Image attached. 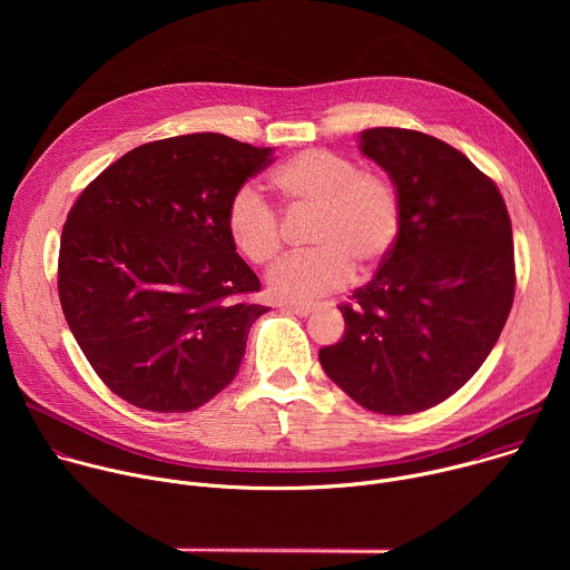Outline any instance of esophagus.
I'll use <instances>...</instances> for the list:
<instances>
[{
  "mask_svg": "<svg viewBox=\"0 0 570 570\" xmlns=\"http://www.w3.org/2000/svg\"><path fill=\"white\" fill-rule=\"evenodd\" d=\"M279 308L286 311V313H293V315H308L313 311L311 304H291V302L279 304Z\"/></svg>",
  "mask_w": 570,
  "mask_h": 570,
  "instance_id": "esophagus-1",
  "label": "esophagus"
}]
</instances>
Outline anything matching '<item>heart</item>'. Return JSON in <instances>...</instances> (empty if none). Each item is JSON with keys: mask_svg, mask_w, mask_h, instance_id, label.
I'll return each instance as SVG.
<instances>
[{"mask_svg": "<svg viewBox=\"0 0 570 570\" xmlns=\"http://www.w3.org/2000/svg\"><path fill=\"white\" fill-rule=\"evenodd\" d=\"M271 185L291 207L315 209L308 243L315 248L282 259L268 288L284 302H311L347 286L354 266L376 271L394 250L403 227L396 185L379 171L324 148H304L271 171ZM234 248L257 266L271 264L284 243L282 218L253 187H238L225 207Z\"/></svg>", "mask_w": 570, "mask_h": 570, "instance_id": "b5f03b06", "label": "heart"}]
</instances>
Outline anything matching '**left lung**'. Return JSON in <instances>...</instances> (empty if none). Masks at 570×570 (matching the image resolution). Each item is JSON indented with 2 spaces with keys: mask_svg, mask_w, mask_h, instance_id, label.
I'll return each mask as SVG.
<instances>
[{
  "mask_svg": "<svg viewBox=\"0 0 570 570\" xmlns=\"http://www.w3.org/2000/svg\"><path fill=\"white\" fill-rule=\"evenodd\" d=\"M361 150L396 185L403 227L374 279L338 304L345 336L320 365L363 409L413 415L494 350L517 288L512 220L497 183L438 137L370 128Z\"/></svg>",
  "mask_w": 570,
  "mask_h": 570,
  "instance_id": "8db88e82",
  "label": "left lung"
}]
</instances>
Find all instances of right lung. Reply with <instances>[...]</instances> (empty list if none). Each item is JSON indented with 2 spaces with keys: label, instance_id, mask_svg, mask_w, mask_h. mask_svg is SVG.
<instances>
[{
  "label": "right lung",
  "instance_id": "1",
  "mask_svg": "<svg viewBox=\"0 0 570 570\" xmlns=\"http://www.w3.org/2000/svg\"><path fill=\"white\" fill-rule=\"evenodd\" d=\"M273 148L218 132L141 144L71 205L58 255L69 330L99 379L153 413H189L238 372L268 311L225 229L229 196Z\"/></svg>",
  "mask_w": 570,
  "mask_h": 570
}]
</instances>
